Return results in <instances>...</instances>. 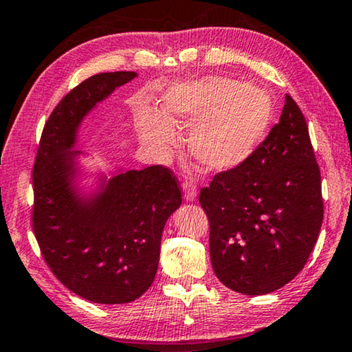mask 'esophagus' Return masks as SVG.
Listing matches in <instances>:
<instances>
[{
    "instance_id": "34e87169",
    "label": "esophagus",
    "mask_w": 352,
    "mask_h": 352,
    "mask_svg": "<svg viewBox=\"0 0 352 352\" xmlns=\"http://www.w3.org/2000/svg\"><path fill=\"white\" fill-rule=\"evenodd\" d=\"M197 198V190L192 184H184V200L186 201H193Z\"/></svg>"
}]
</instances>
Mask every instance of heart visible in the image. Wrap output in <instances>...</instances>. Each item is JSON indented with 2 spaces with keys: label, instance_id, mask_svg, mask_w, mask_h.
<instances>
[{
  "label": "heart",
  "instance_id": "1",
  "mask_svg": "<svg viewBox=\"0 0 352 352\" xmlns=\"http://www.w3.org/2000/svg\"><path fill=\"white\" fill-rule=\"evenodd\" d=\"M273 117V100L265 89L206 76L171 85L162 98V113L144 109L136 129L147 147L166 154L177 144L175 129L192 125V157L206 171L221 175L236 170L256 154Z\"/></svg>",
  "mask_w": 352,
  "mask_h": 352
}]
</instances>
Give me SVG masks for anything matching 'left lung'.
<instances>
[{"label":"left lung","instance_id":"obj_1","mask_svg":"<svg viewBox=\"0 0 352 352\" xmlns=\"http://www.w3.org/2000/svg\"><path fill=\"white\" fill-rule=\"evenodd\" d=\"M212 270L223 286L265 295L302 272L324 206L307 122L286 95L279 122L246 164L201 188Z\"/></svg>","mask_w":352,"mask_h":352}]
</instances>
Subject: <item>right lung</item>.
<instances>
[{
  "label": "right lung",
  "instance_id": "add662e5",
  "mask_svg": "<svg viewBox=\"0 0 352 352\" xmlns=\"http://www.w3.org/2000/svg\"><path fill=\"white\" fill-rule=\"evenodd\" d=\"M133 71L95 74L60 101L41 136L33 171V230L55 276L89 302L124 305L152 286L165 223L181 190L164 166L90 170L76 151L84 120Z\"/></svg>",
  "mask_w": 352,
  "mask_h": 352
}]
</instances>
